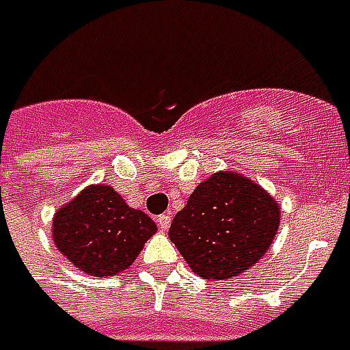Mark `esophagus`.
Instances as JSON below:
<instances>
[{
  "mask_svg": "<svg viewBox=\"0 0 350 350\" xmlns=\"http://www.w3.org/2000/svg\"><path fill=\"white\" fill-rule=\"evenodd\" d=\"M157 226H159L163 232H167L169 226H171V216H169V214H161V216H157Z\"/></svg>",
  "mask_w": 350,
  "mask_h": 350,
  "instance_id": "1",
  "label": "esophagus"
}]
</instances>
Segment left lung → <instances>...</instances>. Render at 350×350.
<instances>
[{"instance_id":"8db88e82","label":"left lung","mask_w":350,"mask_h":350,"mask_svg":"<svg viewBox=\"0 0 350 350\" xmlns=\"http://www.w3.org/2000/svg\"><path fill=\"white\" fill-rule=\"evenodd\" d=\"M280 208L265 189L235 171L214 173L175 214L169 237L193 273L224 280L245 273L271 247Z\"/></svg>"}]
</instances>
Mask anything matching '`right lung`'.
Returning <instances> with one entry per match:
<instances>
[{"label": "right lung", "mask_w": 350, "mask_h": 350, "mask_svg": "<svg viewBox=\"0 0 350 350\" xmlns=\"http://www.w3.org/2000/svg\"><path fill=\"white\" fill-rule=\"evenodd\" d=\"M155 232L146 212L130 208L111 185L103 183L83 189L52 222L56 247L75 269L103 278L128 269Z\"/></svg>", "instance_id": "add662e5"}]
</instances>
